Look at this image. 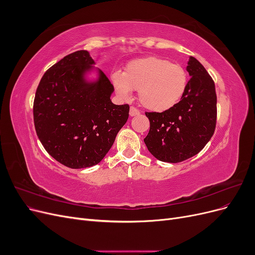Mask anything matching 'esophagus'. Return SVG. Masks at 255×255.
Segmentation results:
<instances>
[{"mask_svg": "<svg viewBox=\"0 0 255 255\" xmlns=\"http://www.w3.org/2000/svg\"><path fill=\"white\" fill-rule=\"evenodd\" d=\"M138 115H140V112L138 111L136 107H134V106H132L129 109V116L130 117H134V116H138Z\"/></svg>", "mask_w": 255, "mask_h": 255, "instance_id": "esophagus-1", "label": "esophagus"}]
</instances>
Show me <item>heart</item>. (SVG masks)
<instances>
[{"label":"heart","mask_w":255,"mask_h":255,"mask_svg":"<svg viewBox=\"0 0 255 255\" xmlns=\"http://www.w3.org/2000/svg\"><path fill=\"white\" fill-rule=\"evenodd\" d=\"M114 88L122 99H128L138 90V99L144 109L161 113L173 109L184 97L188 75L180 64L156 56L134 59L123 73L112 75Z\"/></svg>","instance_id":"b5f03b06"}]
</instances>
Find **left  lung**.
<instances>
[{"mask_svg": "<svg viewBox=\"0 0 255 255\" xmlns=\"http://www.w3.org/2000/svg\"><path fill=\"white\" fill-rule=\"evenodd\" d=\"M186 70L190 80L181 101L163 113H145L150 130L143 141L154 157L166 163L195 156L215 132L217 96L214 81L192 56Z\"/></svg>", "mask_w": 255, "mask_h": 255, "instance_id": "8db88e82", "label": "left lung"}]
</instances>
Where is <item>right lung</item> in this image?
Wrapping results in <instances>:
<instances>
[{
	"label": "right lung",
	"instance_id": "right-lung-1",
	"mask_svg": "<svg viewBox=\"0 0 255 255\" xmlns=\"http://www.w3.org/2000/svg\"><path fill=\"white\" fill-rule=\"evenodd\" d=\"M94 65L88 51L69 54L43 74L35 95L38 138L53 158L72 169L99 164L128 118L129 106L112 102L114 86ZM94 70L97 79L88 80Z\"/></svg>",
	"mask_w": 255,
	"mask_h": 255
}]
</instances>
